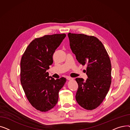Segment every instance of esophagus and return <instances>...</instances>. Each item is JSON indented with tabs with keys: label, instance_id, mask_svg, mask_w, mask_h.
Here are the masks:
<instances>
[{
	"label": "esophagus",
	"instance_id": "obj_1",
	"mask_svg": "<svg viewBox=\"0 0 130 130\" xmlns=\"http://www.w3.org/2000/svg\"><path fill=\"white\" fill-rule=\"evenodd\" d=\"M66 79H67V80H72V79H73V78H72V77H69V76H67V77H66Z\"/></svg>",
	"mask_w": 130,
	"mask_h": 130
}]
</instances>
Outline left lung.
I'll list each match as a JSON object with an SVG mask.
<instances>
[{
    "instance_id": "obj_1",
    "label": "left lung",
    "mask_w": 130,
    "mask_h": 130,
    "mask_svg": "<svg viewBox=\"0 0 130 130\" xmlns=\"http://www.w3.org/2000/svg\"><path fill=\"white\" fill-rule=\"evenodd\" d=\"M70 45L76 58L86 65L87 78H76L78 104L87 110L98 107L105 98L111 84V63L101 41L94 36L82 34H68Z\"/></svg>"
}]
</instances>
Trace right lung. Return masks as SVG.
Segmentation results:
<instances>
[{
    "mask_svg": "<svg viewBox=\"0 0 130 130\" xmlns=\"http://www.w3.org/2000/svg\"><path fill=\"white\" fill-rule=\"evenodd\" d=\"M66 36L54 34L35 38L20 61V82L26 96L31 105L41 112L56 105L59 91L66 82L65 78L55 80L47 72L53 63L54 53Z\"/></svg>",
    "mask_w": 130,
    "mask_h": 130,
    "instance_id": "add662e5",
    "label": "right lung"
}]
</instances>
